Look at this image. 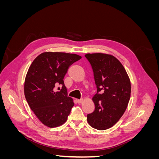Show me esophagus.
I'll list each match as a JSON object with an SVG mask.
<instances>
[{
	"label": "esophagus",
	"instance_id": "obj_1",
	"mask_svg": "<svg viewBox=\"0 0 159 159\" xmlns=\"http://www.w3.org/2000/svg\"><path fill=\"white\" fill-rule=\"evenodd\" d=\"M77 102H78V103H81L83 102V99H77Z\"/></svg>",
	"mask_w": 159,
	"mask_h": 159
}]
</instances>
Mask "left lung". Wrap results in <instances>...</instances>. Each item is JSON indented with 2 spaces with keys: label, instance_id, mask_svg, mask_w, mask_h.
<instances>
[{
  "label": "left lung",
  "instance_id": "left-lung-1",
  "mask_svg": "<svg viewBox=\"0 0 159 159\" xmlns=\"http://www.w3.org/2000/svg\"><path fill=\"white\" fill-rule=\"evenodd\" d=\"M85 56L92 68L97 88L92 98L95 110L88 114V122L98 130L107 129L125 111L131 97V81L123 66L113 56L95 53Z\"/></svg>",
  "mask_w": 159,
  "mask_h": 159
}]
</instances>
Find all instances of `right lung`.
Here are the masks:
<instances>
[{
	"label": "right lung",
	"mask_w": 159,
	"mask_h": 159,
	"mask_svg": "<svg viewBox=\"0 0 159 159\" xmlns=\"http://www.w3.org/2000/svg\"><path fill=\"white\" fill-rule=\"evenodd\" d=\"M81 58L74 54L46 52L38 56L28 69L25 82V98L36 116L46 126L58 127L68 119L74 103L68 96L64 78L69 67ZM58 84L62 89L56 92L54 88Z\"/></svg>",
	"instance_id": "right-lung-1"
}]
</instances>
